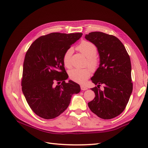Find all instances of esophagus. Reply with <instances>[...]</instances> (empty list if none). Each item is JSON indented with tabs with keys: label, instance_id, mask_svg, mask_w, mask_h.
<instances>
[{
	"label": "esophagus",
	"instance_id": "esophagus-1",
	"mask_svg": "<svg viewBox=\"0 0 148 148\" xmlns=\"http://www.w3.org/2000/svg\"><path fill=\"white\" fill-rule=\"evenodd\" d=\"M81 89L83 91H85V90H87L88 88L86 86H84V85H81Z\"/></svg>",
	"mask_w": 148,
	"mask_h": 148
}]
</instances>
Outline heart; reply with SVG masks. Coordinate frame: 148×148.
<instances>
[{"instance_id":"heart-1","label":"heart","mask_w":148,"mask_h":148,"mask_svg":"<svg viewBox=\"0 0 148 148\" xmlns=\"http://www.w3.org/2000/svg\"><path fill=\"white\" fill-rule=\"evenodd\" d=\"M77 50L81 52L88 59V65L92 69H95L98 65V59L96 56L97 54V47L91 42L84 41L80 43L77 47ZM73 53V49H69L63 57V62L65 67L70 68L71 57ZM91 75V70L88 69H73L69 71V77L73 81L83 83L90 77Z\"/></svg>"}]
</instances>
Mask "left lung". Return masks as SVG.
I'll return each mask as SVG.
<instances>
[{"instance_id": "left-lung-1", "label": "left lung", "mask_w": 148, "mask_h": 148, "mask_svg": "<svg viewBox=\"0 0 148 148\" xmlns=\"http://www.w3.org/2000/svg\"><path fill=\"white\" fill-rule=\"evenodd\" d=\"M85 39L96 46L99 65L91 81L96 97L88 102L89 109L103 119L119 115L126 107L133 90L132 65L123 44L114 36L99 31L85 35ZM101 84L104 89H99Z\"/></svg>"}]
</instances>
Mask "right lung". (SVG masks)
<instances>
[{
  "label": "right lung",
  "instance_id": "right-lung-1",
  "mask_svg": "<svg viewBox=\"0 0 148 148\" xmlns=\"http://www.w3.org/2000/svg\"><path fill=\"white\" fill-rule=\"evenodd\" d=\"M82 34L52 33L42 36L33 42L26 52L22 91L30 108L40 117L52 119L58 117L69 107L73 94L80 92L78 84L71 80L65 82L69 76L63 57Z\"/></svg>",
  "mask_w": 148,
  "mask_h": 148
}]
</instances>
